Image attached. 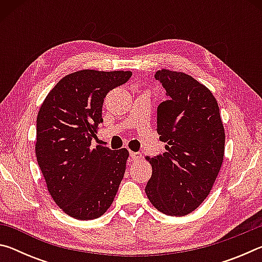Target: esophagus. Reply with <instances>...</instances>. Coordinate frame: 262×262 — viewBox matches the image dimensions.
Returning <instances> with one entry per match:
<instances>
[{"label": "esophagus", "mask_w": 262, "mask_h": 262, "mask_svg": "<svg viewBox=\"0 0 262 262\" xmlns=\"http://www.w3.org/2000/svg\"><path fill=\"white\" fill-rule=\"evenodd\" d=\"M129 155H130V158L133 159V161H137V159H141V157H142V155L140 152L130 151Z\"/></svg>", "instance_id": "obj_1"}]
</instances>
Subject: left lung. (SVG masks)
Returning <instances> with one entry per match:
<instances>
[{
    "label": "left lung",
    "mask_w": 262,
    "mask_h": 262,
    "mask_svg": "<svg viewBox=\"0 0 262 262\" xmlns=\"http://www.w3.org/2000/svg\"><path fill=\"white\" fill-rule=\"evenodd\" d=\"M168 96L157 108V133L166 152L155 158L145 194L163 214L185 216L205 201L224 158L225 133L211 91L190 75H155Z\"/></svg>",
    "instance_id": "obj_1"
}]
</instances>
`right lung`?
Listing matches in <instances>:
<instances>
[{
    "instance_id": "1",
    "label": "right lung",
    "mask_w": 262,
    "mask_h": 262,
    "mask_svg": "<svg viewBox=\"0 0 262 262\" xmlns=\"http://www.w3.org/2000/svg\"><path fill=\"white\" fill-rule=\"evenodd\" d=\"M132 72L83 69L67 75L48 92L37 117L35 156L47 190L60 209L76 220L98 219L112 205L129 152L91 140L103 122L110 90Z\"/></svg>"
}]
</instances>
